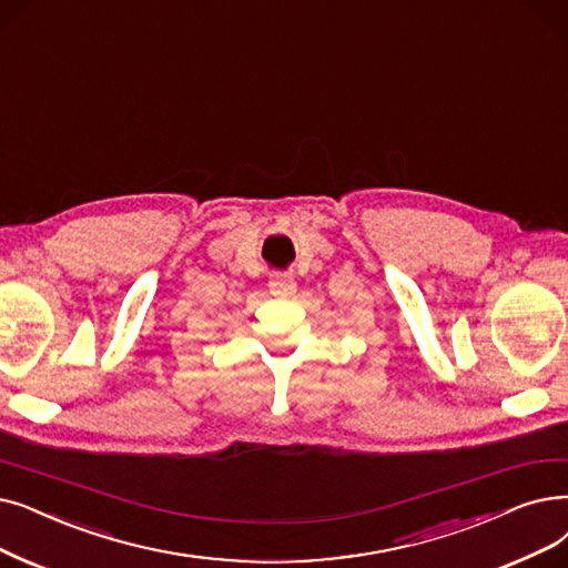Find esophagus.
<instances>
[{
  "label": "esophagus",
  "mask_w": 568,
  "mask_h": 568,
  "mask_svg": "<svg viewBox=\"0 0 568 568\" xmlns=\"http://www.w3.org/2000/svg\"><path fill=\"white\" fill-rule=\"evenodd\" d=\"M268 290L271 294H276V297H290V294L297 292V283H294L292 274H276L268 281Z\"/></svg>",
  "instance_id": "obj_1"
}]
</instances>
